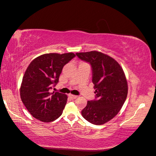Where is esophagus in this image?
Returning <instances> with one entry per match:
<instances>
[{
	"mask_svg": "<svg viewBox=\"0 0 156 156\" xmlns=\"http://www.w3.org/2000/svg\"><path fill=\"white\" fill-rule=\"evenodd\" d=\"M69 97L70 98V99H76V98H77L78 97H77V96H76V95L69 94Z\"/></svg>",
	"mask_w": 156,
	"mask_h": 156,
	"instance_id": "34e87169",
	"label": "esophagus"
}]
</instances>
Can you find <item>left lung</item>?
Listing matches in <instances>:
<instances>
[{"mask_svg": "<svg viewBox=\"0 0 156 156\" xmlns=\"http://www.w3.org/2000/svg\"><path fill=\"white\" fill-rule=\"evenodd\" d=\"M76 55L90 64L96 94L94 100L88 101L81 114L92 124L103 125L119 112L126 100L128 86L123 70L115 59L101 52Z\"/></svg>", "mask_w": 156, "mask_h": 156, "instance_id": "1", "label": "left lung"}]
</instances>
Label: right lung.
Masks as SVG:
<instances>
[{
    "mask_svg": "<svg viewBox=\"0 0 156 156\" xmlns=\"http://www.w3.org/2000/svg\"><path fill=\"white\" fill-rule=\"evenodd\" d=\"M75 57L73 53H46L30 63L20 86V98L35 119L45 122L62 115L68 97L50 90L58 83L62 68Z\"/></svg>",
    "mask_w": 156,
    "mask_h": 156,
    "instance_id": "obj_1",
    "label": "right lung"
}]
</instances>
